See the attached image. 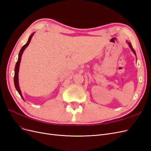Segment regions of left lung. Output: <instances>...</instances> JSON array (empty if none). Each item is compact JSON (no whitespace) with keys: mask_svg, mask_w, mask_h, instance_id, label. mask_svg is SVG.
<instances>
[{"mask_svg":"<svg viewBox=\"0 0 151 151\" xmlns=\"http://www.w3.org/2000/svg\"><path fill=\"white\" fill-rule=\"evenodd\" d=\"M127 43H128V45H129V47H130V48H131V50H132V52H133L134 53V54L135 55H136V53H135V50H134V49L133 48V47H132V45H131V43H130V42H127Z\"/></svg>","mask_w":151,"mask_h":151,"instance_id":"8db88e82","label":"left lung"}]
</instances>
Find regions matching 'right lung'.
I'll return each mask as SVG.
<instances>
[{
	"instance_id": "right-lung-1",
	"label": "right lung",
	"mask_w": 151,
	"mask_h": 151,
	"mask_svg": "<svg viewBox=\"0 0 151 151\" xmlns=\"http://www.w3.org/2000/svg\"><path fill=\"white\" fill-rule=\"evenodd\" d=\"M33 35H34V33H33L29 36L28 42H27L24 45V46L22 47V48L21 49L20 52H19V57H18V60H17V62H16V66H15V69H14V86L16 87V90L18 91V93H19V94H20V96H21V98L22 99H23V98H22V96L21 92V90H20L19 86V82H18V72H19V65H20V62H21V56H22V52H23V51L25 50V48L28 46L29 43H30V41L31 40L32 36H33Z\"/></svg>"
}]
</instances>
